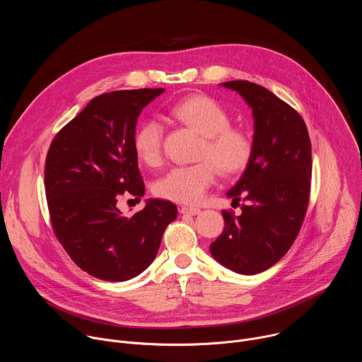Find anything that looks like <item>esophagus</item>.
<instances>
[{
    "mask_svg": "<svg viewBox=\"0 0 362 362\" xmlns=\"http://www.w3.org/2000/svg\"><path fill=\"white\" fill-rule=\"evenodd\" d=\"M179 212L183 214V215H190V216H196L200 214V209L197 208H189V206H180L179 208Z\"/></svg>",
    "mask_w": 362,
    "mask_h": 362,
    "instance_id": "1",
    "label": "esophagus"
}]
</instances>
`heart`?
<instances>
[{
	"label": "heart",
	"instance_id": "b5f03b06",
	"mask_svg": "<svg viewBox=\"0 0 362 362\" xmlns=\"http://www.w3.org/2000/svg\"><path fill=\"white\" fill-rule=\"evenodd\" d=\"M169 112L175 120L203 136L199 159L208 160L170 169L154 185V193L176 203L196 204L215 183L218 169L222 175H235L246 168L252 141L243 130L230 126L229 113L212 97L183 98ZM162 123L156 119L146 120L133 140L137 158L147 166H158L162 162Z\"/></svg>",
	"mask_w": 362,
	"mask_h": 362
}]
</instances>
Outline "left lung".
I'll list each match as a JSON object with an SVG mask.
<instances>
[{"mask_svg": "<svg viewBox=\"0 0 362 362\" xmlns=\"http://www.w3.org/2000/svg\"><path fill=\"white\" fill-rule=\"evenodd\" d=\"M252 109V154L226 196L243 197L242 214L222 211L225 229L211 253L225 268L256 275L275 265L292 246L305 218L311 187V140L302 117L268 88L250 81L221 84Z\"/></svg>", "mask_w": 362, "mask_h": 362, "instance_id": "left-lung-1", "label": "left lung"}]
</instances>
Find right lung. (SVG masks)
<instances>
[{"label":"right lung","instance_id":"add662e5","mask_svg":"<svg viewBox=\"0 0 362 362\" xmlns=\"http://www.w3.org/2000/svg\"><path fill=\"white\" fill-rule=\"evenodd\" d=\"M165 88L120 90L94 97L54 137L45 160V196L53 229L87 274L123 282L158 255L165 229L177 218L172 202L146 199L124 216L117 200L144 194L134 150L141 110Z\"/></svg>","mask_w":362,"mask_h":362}]
</instances>
